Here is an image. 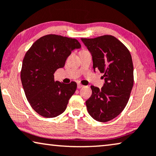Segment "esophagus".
Wrapping results in <instances>:
<instances>
[{
	"label": "esophagus",
	"instance_id": "34e87169",
	"mask_svg": "<svg viewBox=\"0 0 156 156\" xmlns=\"http://www.w3.org/2000/svg\"><path fill=\"white\" fill-rule=\"evenodd\" d=\"M81 87H83V85H81V84H79V83H78V84L77 85V88L78 89H80Z\"/></svg>",
	"mask_w": 156,
	"mask_h": 156
}]
</instances>
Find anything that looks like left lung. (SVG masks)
<instances>
[{
    "label": "left lung",
    "instance_id": "left-lung-1",
    "mask_svg": "<svg viewBox=\"0 0 156 156\" xmlns=\"http://www.w3.org/2000/svg\"><path fill=\"white\" fill-rule=\"evenodd\" d=\"M81 40L93 57L94 71L104 73L100 90L91 85L92 95L85 102L89 115L98 122L117 117L126 107L133 85V66L128 49L112 35Z\"/></svg>",
    "mask_w": 156,
    "mask_h": 156
}]
</instances>
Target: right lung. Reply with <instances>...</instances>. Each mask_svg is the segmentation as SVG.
<instances>
[{"label":"right lung","mask_w":156,"mask_h":156,"mask_svg":"<svg viewBox=\"0 0 156 156\" xmlns=\"http://www.w3.org/2000/svg\"><path fill=\"white\" fill-rule=\"evenodd\" d=\"M80 44L76 39L48 34L35 41L23 58L20 73L26 98L32 109L46 118L62 114L77 84L54 81V74L63 68L68 56Z\"/></svg>","instance_id":"1"}]
</instances>
